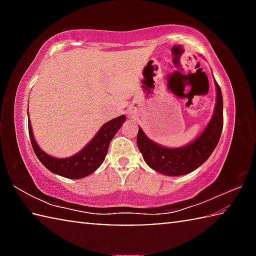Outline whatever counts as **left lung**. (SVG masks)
Segmentation results:
<instances>
[{
  "instance_id": "obj_1",
  "label": "left lung",
  "mask_w": 256,
  "mask_h": 256,
  "mask_svg": "<svg viewBox=\"0 0 256 256\" xmlns=\"http://www.w3.org/2000/svg\"><path fill=\"white\" fill-rule=\"evenodd\" d=\"M216 86V104L214 114L203 133L192 144L178 149H168L156 144L146 138L138 128L136 144L144 162L156 172L168 176L185 175L196 170L214 152L218 144L224 126L222 94L219 84Z\"/></svg>"
}]
</instances>
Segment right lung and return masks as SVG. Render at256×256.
<instances>
[{"label": "right lung", "mask_w": 256, "mask_h": 256, "mask_svg": "<svg viewBox=\"0 0 256 256\" xmlns=\"http://www.w3.org/2000/svg\"><path fill=\"white\" fill-rule=\"evenodd\" d=\"M124 120V115L110 120L99 130L97 136L79 154L64 159L50 157L40 150L34 138L30 122H28V131L34 154L47 170L66 178L78 180L90 175L104 162L112 138L122 126Z\"/></svg>", "instance_id": "1"}]
</instances>
